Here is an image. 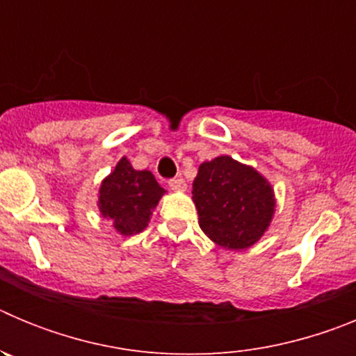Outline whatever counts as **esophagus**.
<instances>
[{
  "label": "esophagus",
  "mask_w": 356,
  "mask_h": 356,
  "mask_svg": "<svg viewBox=\"0 0 356 356\" xmlns=\"http://www.w3.org/2000/svg\"><path fill=\"white\" fill-rule=\"evenodd\" d=\"M169 187H171L172 191H185V188H187V184H185L184 178H172V180H169Z\"/></svg>",
  "instance_id": "34e87169"
}]
</instances>
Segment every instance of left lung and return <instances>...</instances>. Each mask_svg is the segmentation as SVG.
<instances>
[{
  "mask_svg": "<svg viewBox=\"0 0 356 356\" xmlns=\"http://www.w3.org/2000/svg\"><path fill=\"white\" fill-rule=\"evenodd\" d=\"M193 201L207 237L232 251L257 244L276 212L275 188L266 176L228 155L201 163Z\"/></svg>",
  "mask_w": 356,
  "mask_h": 356,
  "instance_id": "1",
  "label": "left lung"
}]
</instances>
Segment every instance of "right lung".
Wrapping results in <instances>:
<instances>
[{
    "label": "right lung",
    "instance_id": "obj_1",
    "mask_svg": "<svg viewBox=\"0 0 356 356\" xmlns=\"http://www.w3.org/2000/svg\"><path fill=\"white\" fill-rule=\"evenodd\" d=\"M165 194L153 172L137 171L127 156L115 163L97 191V209L103 219L122 237L140 234L147 228L153 210Z\"/></svg>",
    "mask_w": 356,
    "mask_h": 356
}]
</instances>
